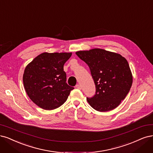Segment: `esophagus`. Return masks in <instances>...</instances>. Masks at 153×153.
<instances>
[{"instance_id":"esophagus-1","label":"esophagus","mask_w":153,"mask_h":153,"mask_svg":"<svg viewBox=\"0 0 153 153\" xmlns=\"http://www.w3.org/2000/svg\"><path fill=\"white\" fill-rule=\"evenodd\" d=\"M76 88H78V89H81V86L79 85V84H77V85H76Z\"/></svg>"}]
</instances>
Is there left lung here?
<instances>
[{"instance_id":"left-lung-1","label":"left lung","mask_w":153,"mask_h":153,"mask_svg":"<svg viewBox=\"0 0 153 153\" xmlns=\"http://www.w3.org/2000/svg\"><path fill=\"white\" fill-rule=\"evenodd\" d=\"M76 54L88 66L96 85L94 96L87 97L91 107L105 112L118 106L132 85V75L127 59L101 49L78 51Z\"/></svg>"}]
</instances>
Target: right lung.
Segmentation results:
<instances>
[{
  "label": "right lung",
  "mask_w": 153,
  "mask_h": 153,
  "mask_svg": "<svg viewBox=\"0 0 153 153\" xmlns=\"http://www.w3.org/2000/svg\"><path fill=\"white\" fill-rule=\"evenodd\" d=\"M71 53H44L36 56L26 66L23 81L26 94L40 108L54 109L67 100L74 88L66 82L63 69Z\"/></svg>",
  "instance_id": "1"
}]
</instances>
